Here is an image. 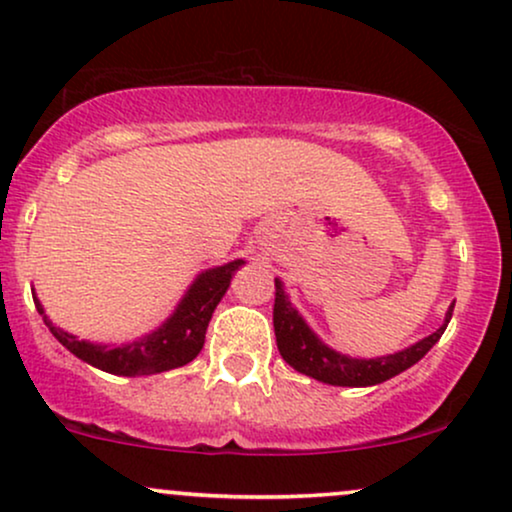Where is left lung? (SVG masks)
I'll return each mask as SVG.
<instances>
[{"mask_svg": "<svg viewBox=\"0 0 512 512\" xmlns=\"http://www.w3.org/2000/svg\"><path fill=\"white\" fill-rule=\"evenodd\" d=\"M453 315V304L446 311L444 325L430 337L420 339L418 344L408 346L399 353L382 358H351L344 353L332 351L315 337L311 327L304 323L299 311L289 304L282 282L275 280V306H273V325H275V339L280 356L292 365L294 370L304 372V375L313 377V380L334 384V387H372V384L387 382L396 377L399 372L408 370L415 365L439 342L444 334L446 325H449Z\"/></svg>", "mask_w": 512, "mask_h": 512, "instance_id": "obj_1", "label": "left lung"}]
</instances>
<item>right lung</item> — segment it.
<instances>
[{
	"label": "right lung",
	"mask_w": 512,
	"mask_h": 512,
	"mask_svg": "<svg viewBox=\"0 0 512 512\" xmlns=\"http://www.w3.org/2000/svg\"><path fill=\"white\" fill-rule=\"evenodd\" d=\"M242 266L244 261L237 258V261L201 273L197 280H194V285L187 289V294L182 296L175 313L170 315L159 330L142 337L140 342L113 346V349L102 344L80 342L73 334L54 327L52 320L44 315V308L40 301H37V296H33V299L37 311L42 315L44 325L49 327V332H52L73 356H78L80 361L90 363L94 368L104 372H111V375H156V372H166L180 368V365H187L189 361H194V358L199 356L206 339L208 320H211L218 301L223 299L227 287H230L235 270Z\"/></svg>",
	"instance_id": "1"
}]
</instances>
